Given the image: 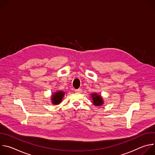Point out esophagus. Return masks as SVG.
Wrapping results in <instances>:
<instances>
[{
	"label": "esophagus",
	"mask_w": 155,
	"mask_h": 155,
	"mask_svg": "<svg viewBox=\"0 0 155 155\" xmlns=\"http://www.w3.org/2000/svg\"><path fill=\"white\" fill-rule=\"evenodd\" d=\"M75 93H81V91H82V90L81 89V88H79V89H78V90H75Z\"/></svg>",
	"instance_id": "1"
}]
</instances>
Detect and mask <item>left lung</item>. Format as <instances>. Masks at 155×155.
I'll return each instance as SVG.
<instances>
[{
    "label": "left lung",
    "mask_w": 155,
    "mask_h": 155,
    "mask_svg": "<svg viewBox=\"0 0 155 155\" xmlns=\"http://www.w3.org/2000/svg\"><path fill=\"white\" fill-rule=\"evenodd\" d=\"M91 97H92L93 104L95 106H101L104 104V100L102 97L97 93H92L91 94Z\"/></svg>",
    "instance_id": "8db88e82"
}]
</instances>
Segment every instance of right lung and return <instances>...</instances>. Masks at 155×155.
Masks as SVG:
<instances>
[{
    "instance_id": "1",
    "label": "right lung",
    "mask_w": 155,
    "mask_h": 155,
    "mask_svg": "<svg viewBox=\"0 0 155 155\" xmlns=\"http://www.w3.org/2000/svg\"><path fill=\"white\" fill-rule=\"evenodd\" d=\"M65 95V92L63 91H58L56 92L53 93L51 97V103L54 105H58L59 104Z\"/></svg>"
}]
</instances>
